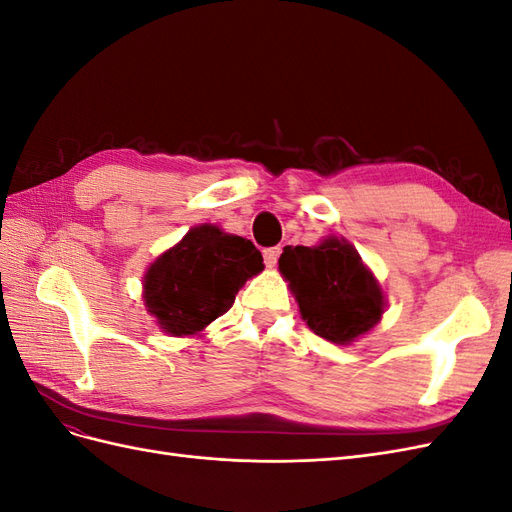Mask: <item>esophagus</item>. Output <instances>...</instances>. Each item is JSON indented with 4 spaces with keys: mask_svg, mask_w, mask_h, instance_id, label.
<instances>
[{
    "mask_svg": "<svg viewBox=\"0 0 512 512\" xmlns=\"http://www.w3.org/2000/svg\"><path fill=\"white\" fill-rule=\"evenodd\" d=\"M282 250L280 247H267L265 252H262V256H265V265L267 267H275L277 265V258H280Z\"/></svg>",
    "mask_w": 512,
    "mask_h": 512,
    "instance_id": "obj_1",
    "label": "esophagus"
}]
</instances>
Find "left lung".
<instances>
[{"instance_id":"left-lung-1","label":"left lung","mask_w":512,"mask_h":512,"mask_svg":"<svg viewBox=\"0 0 512 512\" xmlns=\"http://www.w3.org/2000/svg\"><path fill=\"white\" fill-rule=\"evenodd\" d=\"M301 316L316 335L333 344H350L380 322L384 292L346 241L327 237L314 247L286 245L280 256Z\"/></svg>"}]
</instances>
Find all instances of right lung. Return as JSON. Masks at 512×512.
<instances>
[{
	"label": "right lung",
	"mask_w": 512,
	"mask_h": 512,
	"mask_svg": "<svg viewBox=\"0 0 512 512\" xmlns=\"http://www.w3.org/2000/svg\"><path fill=\"white\" fill-rule=\"evenodd\" d=\"M262 269V254L250 239L213 224L196 226L147 269V312L168 335H196L226 314L239 288Z\"/></svg>",
	"instance_id": "add662e5"
}]
</instances>
